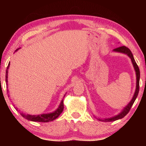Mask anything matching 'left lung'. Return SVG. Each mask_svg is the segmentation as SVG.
<instances>
[{"label": "left lung", "instance_id": "left-lung-1", "mask_svg": "<svg viewBox=\"0 0 146 146\" xmlns=\"http://www.w3.org/2000/svg\"><path fill=\"white\" fill-rule=\"evenodd\" d=\"M113 52H119V53H122L124 54H126L127 56H128L129 58L131 59V62H132L133 66L134 68L135 72V75H136V86H135V90L134 92V94H133L132 99L131 100V101L128 103V104H127V106L123 108V109L121 110L120 113H119L118 114L116 115H114V116L111 117H108V118H98L99 121H105V122H108V121H115L117 120V119H121L123 118V117L125 116V115H127V113L129 112V110L131 109V106L134 103V102L136 99V98L138 95L139 93V77H140V72H139V69L138 66H137L136 62H135L134 58H133V56L131 53V52L130 51L128 48L124 46H120L117 48H115L113 50Z\"/></svg>", "mask_w": 146, "mask_h": 146}]
</instances>
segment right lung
Wrapping results in <instances>:
<instances>
[{"label": "right lung", "instance_id": "1", "mask_svg": "<svg viewBox=\"0 0 146 146\" xmlns=\"http://www.w3.org/2000/svg\"><path fill=\"white\" fill-rule=\"evenodd\" d=\"M19 49H17L16 51H17ZM9 66H10V63H9V65H8L7 66V70H6V82H7V88H8V72H9ZM65 95L64 96V98ZM16 110H18V108H16ZM63 110H64V104H63V99H62V101L60 102V105L58 107V108L55 111H52V112L48 113H42V114H39V115L25 114V113H21V115L23 117H25V119H27L29 121H38V122H48V121H53L55 119H56L57 117L61 114V113L62 112Z\"/></svg>", "mask_w": 146, "mask_h": 146}]
</instances>
